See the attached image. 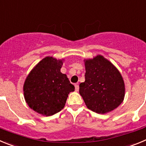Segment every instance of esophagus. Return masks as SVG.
<instances>
[{"instance_id":"1","label":"esophagus","mask_w":146,"mask_h":146,"mask_svg":"<svg viewBox=\"0 0 146 146\" xmlns=\"http://www.w3.org/2000/svg\"><path fill=\"white\" fill-rule=\"evenodd\" d=\"M75 89H76V92H78V89H79V86H78V85L77 84H75Z\"/></svg>"}]
</instances>
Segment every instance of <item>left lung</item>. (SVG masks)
Wrapping results in <instances>:
<instances>
[{
  "instance_id": "1",
  "label": "left lung",
  "mask_w": 146,
  "mask_h": 146,
  "mask_svg": "<svg viewBox=\"0 0 146 146\" xmlns=\"http://www.w3.org/2000/svg\"><path fill=\"white\" fill-rule=\"evenodd\" d=\"M85 67V81L80 84L79 93L88 108L102 114L116 108L125 92L119 70L101 55L86 60Z\"/></svg>"
}]
</instances>
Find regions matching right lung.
<instances>
[{
  "label": "right lung",
  "mask_w": 146,
  "mask_h": 146,
  "mask_svg": "<svg viewBox=\"0 0 146 146\" xmlns=\"http://www.w3.org/2000/svg\"><path fill=\"white\" fill-rule=\"evenodd\" d=\"M62 62L52 57L43 59L27 77L24 95L29 107L44 115L60 112L68 94L75 87L65 74L60 72Z\"/></svg>",
  "instance_id": "add662e5"
}]
</instances>
